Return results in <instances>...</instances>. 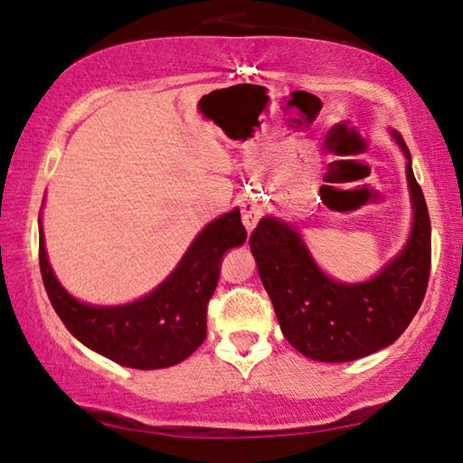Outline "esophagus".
Listing matches in <instances>:
<instances>
[{"label":"esophagus","instance_id":"obj_1","mask_svg":"<svg viewBox=\"0 0 463 463\" xmlns=\"http://www.w3.org/2000/svg\"><path fill=\"white\" fill-rule=\"evenodd\" d=\"M241 214H242V224H245V229L250 232L260 222V218L263 216V202L257 200V198H249L245 200L241 208Z\"/></svg>","mask_w":463,"mask_h":463}]
</instances>
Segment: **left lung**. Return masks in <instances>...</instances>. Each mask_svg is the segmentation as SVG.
I'll return each instance as SVG.
<instances>
[{
    "instance_id": "left-lung-1",
    "label": "left lung",
    "mask_w": 463,
    "mask_h": 463,
    "mask_svg": "<svg viewBox=\"0 0 463 463\" xmlns=\"http://www.w3.org/2000/svg\"><path fill=\"white\" fill-rule=\"evenodd\" d=\"M412 229L401 253L365 281H339L312 257L296 226L265 216L249 239L263 288L286 341L315 362L341 364L372 355L401 336L417 315L430 271V221L402 137Z\"/></svg>"
}]
</instances>
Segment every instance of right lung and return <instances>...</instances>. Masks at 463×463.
I'll return each instance as SVG.
<instances>
[{
    "label": "right lung",
    "mask_w": 463,
    "mask_h": 463,
    "mask_svg": "<svg viewBox=\"0 0 463 463\" xmlns=\"http://www.w3.org/2000/svg\"><path fill=\"white\" fill-rule=\"evenodd\" d=\"M38 260L49 300L77 341L135 370H159L190 357L206 339V312L224 253L247 239L239 208L203 226L177 268L151 294L120 307L77 300L54 276L46 257L43 222Z\"/></svg>",
    "instance_id": "right-lung-1"
}]
</instances>
